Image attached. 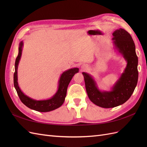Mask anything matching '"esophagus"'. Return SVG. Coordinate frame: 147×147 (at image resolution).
Listing matches in <instances>:
<instances>
[{"mask_svg":"<svg viewBox=\"0 0 147 147\" xmlns=\"http://www.w3.org/2000/svg\"><path fill=\"white\" fill-rule=\"evenodd\" d=\"M87 65H85V64H83V65H82V67H81V69H82V70H85V69H87Z\"/></svg>","mask_w":147,"mask_h":147,"instance_id":"esophagus-1","label":"esophagus"}]
</instances>
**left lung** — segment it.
<instances>
[{
    "label": "left lung",
    "instance_id": "left-lung-1",
    "mask_svg": "<svg viewBox=\"0 0 147 147\" xmlns=\"http://www.w3.org/2000/svg\"><path fill=\"white\" fill-rule=\"evenodd\" d=\"M112 35L115 49L123 56L127 65L111 90L100 91L91 75L86 72L82 73L89 99L92 103L102 108H113L126 102L135 90L139 75L138 57L131 35L122 28L115 30Z\"/></svg>",
    "mask_w": 147,
    "mask_h": 147
}]
</instances>
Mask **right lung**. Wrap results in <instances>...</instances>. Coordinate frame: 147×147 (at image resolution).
<instances>
[{
  "instance_id": "right-lung-1",
  "label": "right lung",
  "mask_w": 147,
  "mask_h": 147,
  "mask_svg": "<svg viewBox=\"0 0 147 147\" xmlns=\"http://www.w3.org/2000/svg\"><path fill=\"white\" fill-rule=\"evenodd\" d=\"M23 47V42L21 41L19 45L18 55L15 61V71L14 73V76H13L14 86L21 101L29 109L40 112H50V111L54 110L60 107L63 104L65 100L67 94V90L69 84L72 77L74 76V75L78 72L79 69H70L67 70H65V72L61 74L58 82V89H57V91L50 99L40 100L33 99L29 96L25 95L22 92L19 87L18 83V66L21 57Z\"/></svg>"
}]
</instances>
